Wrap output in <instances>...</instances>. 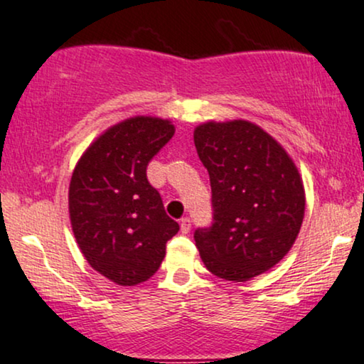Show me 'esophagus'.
Instances as JSON below:
<instances>
[{"label":"esophagus","instance_id":"34e87169","mask_svg":"<svg viewBox=\"0 0 364 364\" xmlns=\"http://www.w3.org/2000/svg\"><path fill=\"white\" fill-rule=\"evenodd\" d=\"M191 228H192L191 218H182L181 219V231L183 232V235H187V232L191 231Z\"/></svg>","mask_w":364,"mask_h":364}]
</instances>
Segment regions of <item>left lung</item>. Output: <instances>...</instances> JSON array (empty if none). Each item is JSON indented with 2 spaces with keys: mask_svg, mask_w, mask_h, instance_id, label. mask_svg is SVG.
<instances>
[{
  "mask_svg": "<svg viewBox=\"0 0 364 364\" xmlns=\"http://www.w3.org/2000/svg\"><path fill=\"white\" fill-rule=\"evenodd\" d=\"M194 143L213 194V223L194 232L205 268L231 282L270 270L289 253L306 210L294 161L250 121L200 124Z\"/></svg>",
  "mask_w": 364,
  "mask_h": 364,
  "instance_id": "left-lung-1",
  "label": "left lung"
}]
</instances>
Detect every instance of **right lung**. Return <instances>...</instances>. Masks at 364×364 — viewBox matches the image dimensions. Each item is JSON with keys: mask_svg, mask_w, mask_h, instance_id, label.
I'll use <instances>...</instances> for the list:
<instances>
[{"mask_svg": "<svg viewBox=\"0 0 364 364\" xmlns=\"http://www.w3.org/2000/svg\"><path fill=\"white\" fill-rule=\"evenodd\" d=\"M173 133L159 118L123 121L87 148L70 178L69 213L79 248L94 270L118 285L154 275L178 231L146 177L148 164Z\"/></svg>", "mask_w": 364, "mask_h": 364, "instance_id": "right-lung-1", "label": "right lung"}]
</instances>
